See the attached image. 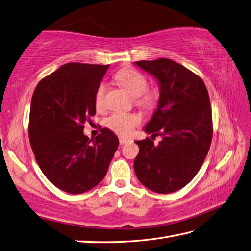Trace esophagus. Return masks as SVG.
<instances>
[{"instance_id":"obj_1","label":"esophagus","mask_w":251,"mask_h":251,"mask_svg":"<svg viewBox=\"0 0 251 251\" xmlns=\"http://www.w3.org/2000/svg\"><path fill=\"white\" fill-rule=\"evenodd\" d=\"M119 140H120V144L121 145H124V144H126V142L129 141L128 138H124V137H120Z\"/></svg>"}]
</instances>
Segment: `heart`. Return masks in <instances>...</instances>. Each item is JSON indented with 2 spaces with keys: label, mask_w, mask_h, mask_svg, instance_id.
I'll return each instance as SVG.
<instances>
[{
  "label": "heart",
  "mask_w": 251,
  "mask_h": 251,
  "mask_svg": "<svg viewBox=\"0 0 251 251\" xmlns=\"http://www.w3.org/2000/svg\"><path fill=\"white\" fill-rule=\"evenodd\" d=\"M115 79L135 97V104L146 112L156 109L161 100V90L158 87H148V79L144 74L135 68H123L115 75ZM106 85L101 82L95 95L97 109L102 110L105 106ZM141 117L136 113H113L105 120V126L122 137L129 136L135 127L140 125Z\"/></svg>",
  "instance_id": "obj_1"
}]
</instances>
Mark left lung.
Wrapping results in <instances>:
<instances>
[{
    "mask_svg": "<svg viewBox=\"0 0 251 251\" xmlns=\"http://www.w3.org/2000/svg\"><path fill=\"white\" fill-rule=\"evenodd\" d=\"M136 65L152 74L161 88V100L145 130L150 138L136 141L139 153L134 168L137 178L158 194L183 188L198 173L213 135L212 110L203 80L169 58L138 61Z\"/></svg>",
    "mask_w": 251,
    "mask_h": 251,
    "instance_id": "obj_1",
    "label": "left lung"
}]
</instances>
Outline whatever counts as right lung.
Listing matches in <instances>:
<instances>
[{"instance_id":"right-lung-1","label":"right lung","mask_w":251,"mask_h":251,"mask_svg":"<svg viewBox=\"0 0 251 251\" xmlns=\"http://www.w3.org/2000/svg\"><path fill=\"white\" fill-rule=\"evenodd\" d=\"M109 65L67 63L33 91L28 135L39 168L51 183L82 194L104 178L119 139L107 128L90 140L83 124L96 114L95 95Z\"/></svg>"}]
</instances>
